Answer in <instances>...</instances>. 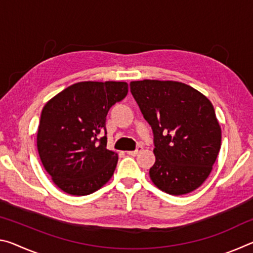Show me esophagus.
<instances>
[{"label":"esophagus","instance_id":"esophagus-1","mask_svg":"<svg viewBox=\"0 0 253 253\" xmlns=\"http://www.w3.org/2000/svg\"><path fill=\"white\" fill-rule=\"evenodd\" d=\"M142 151H143V146H137L135 151H129V152H127V154H128V155H131V156H136L137 154L140 153Z\"/></svg>","mask_w":253,"mask_h":253}]
</instances>
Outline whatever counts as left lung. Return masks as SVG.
Instances as JSON below:
<instances>
[{
  "label": "left lung",
  "instance_id": "obj_1",
  "mask_svg": "<svg viewBox=\"0 0 253 253\" xmlns=\"http://www.w3.org/2000/svg\"><path fill=\"white\" fill-rule=\"evenodd\" d=\"M129 85L153 129V183L172 195L196 190L211 173L221 147V128L211 101L177 81L142 80Z\"/></svg>",
  "mask_w": 253,
  "mask_h": 253
}]
</instances>
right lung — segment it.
I'll return each mask as SVG.
<instances>
[{"instance_id":"add662e5","label":"right lung","mask_w":253,"mask_h":253,"mask_svg":"<svg viewBox=\"0 0 253 253\" xmlns=\"http://www.w3.org/2000/svg\"><path fill=\"white\" fill-rule=\"evenodd\" d=\"M127 92L128 84L121 81H84L46 102L38 129V152L60 190L88 195L113 176L118 155L107 149L106 117Z\"/></svg>"}]
</instances>
